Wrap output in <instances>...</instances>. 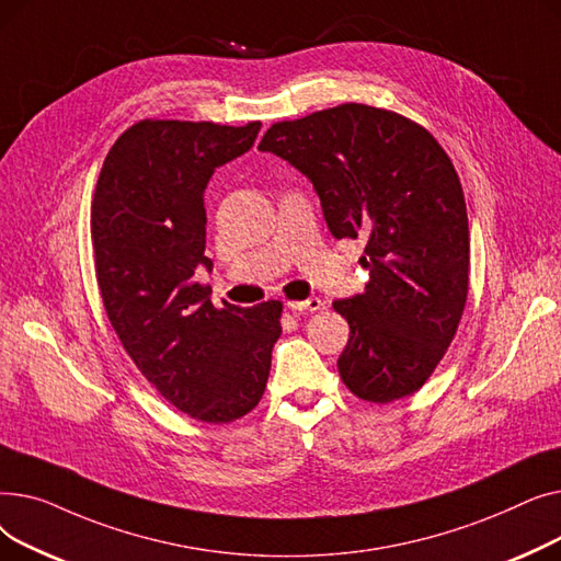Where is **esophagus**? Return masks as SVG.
Masks as SVG:
<instances>
[{
  "label": "esophagus",
  "mask_w": 561,
  "mask_h": 561,
  "mask_svg": "<svg viewBox=\"0 0 561 561\" xmlns=\"http://www.w3.org/2000/svg\"><path fill=\"white\" fill-rule=\"evenodd\" d=\"M286 307L290 309V311H320L322 307H325V302H322L320 298H307V300H293V302H286Z\"/></svg>",
  "instance_id": "esophagus-1"
}]
</instances>
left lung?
I'll return each instance as SVG.
<instances>
[{"mask_svg":"<svg viewBox=\"0 0 561 561\" xmlns=\"http://www.w3.org/2000/svg\"><path fill=\"white\" fill-rule=\"evenodd\" d=\"M259 150L313 184L334 239L366 241L364 293L334 302L350 325L343 385L379 404L416 393L468 296L466 202L444 147L398 113L341 104L273 125Z\"/></svg>","mask_w":561,"mask_h":561,"instance_id":"1","label":"left lung"}]
</instances>
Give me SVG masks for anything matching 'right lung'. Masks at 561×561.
I'll return each instance as SVG.
<instances>
[{
    "label": "right lung",
    "instance_id": "obj_1",
    "mask_svg": "<svg viewBox=\"0 0 561 561\" xmlns=\"http://www.w3.org/2000/svg\"><path fill=\"white\" fill-rule=\"evenodd\" d=\"M261 123L142 121L104 159L91 231L111 325L145 379L191 419L231 423L252 411L282 334V302L209 300L195 282L204 256V191L216 168L245 154Z\"/></svg>",
    "mask_w": 561,
    "mask_h": 561
}]
</instances>
